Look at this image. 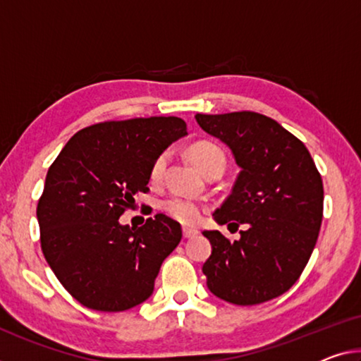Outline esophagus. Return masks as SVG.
Listing matches in <instances>:
<instances>
[{
	"mask_svg": "<svg viewBox=\"0 0 361 361\" xmlns=\"http://www.w3.org/2000/svg\"><path fill=\"white\" fill-rule=\"evenodd\" d=\"M197 234H198V231L193 229V227H184V229H182V235H184V238H192Z\"/></svg>",
	"mask_w": 361,
	"mask_h": 361,
	"instance_id": "esophagus-1",
	"label": "esophagus"
}]
</instances>
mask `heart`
Listing matches in <instances>:
<instances>
[{"mask_svg":"<svg viewBox=\"0 0 361 361\" xmlns=\"http://www.w3.org/2000/svg\"><path fill=\"white\" fill-rule=\"evenodd\" d=\"M188 154H190L193 163H195L204 174L223 173L226 168L224 149L213 142L202 140V142L193 143L190 149H188ZM168 163H169L168 152L158 154L157 159H154L152 164V168H149V180L154 182V184L161 182L166 173V168H168ZM163 208L171 218H174L179 221V223H184V224L198 223L203 213L202 204L197 203L195 200H190L180 195H173L166 198L163 202Z\"/></svg>","mask_w":361,"mask_h":361,"instance_id":"1","label":"heart"}]
</instances>
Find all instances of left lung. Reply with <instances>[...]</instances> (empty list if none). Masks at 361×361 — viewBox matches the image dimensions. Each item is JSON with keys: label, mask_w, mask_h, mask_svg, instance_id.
<instances>
[{"label": "left lung", "mask_w": 361, "mask_h": 361, "mask_svg": "<svg viewBox=\"0 0 361 361\" xmlns=\"http://www.w3.org/2000/svg\"><path fill=\"white\" fill-rule=\"evenodd\" d=\"M197 123L232 149L242 171L214 219L247 224L240 240L204 231L213 252L207 286L234 305L282 295L303 273L323 221V179L312 154L289 130L253 111L197 114Z\"/></svg>", "instance_id": "left-lung-1"}]
</instances>
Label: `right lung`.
I'll list each match as a JSON object with an SVG mask.
<instances>
[{"instance_id":"right-lung-1","label":"right lung","mask_w":361,"mask_h":361,"mask_svg":"<svg viewBox=\"0 0 361 361\" xmlns=\"http://www.w3.org/2000/svg\"><path fill=\"white\" fill-rule=\"evenodd\" d=\"M187 134L184 119L154 116L104 121L77 132L49 166L37 204L49 268L77 302L97 312H124L152 295L182 229L166 214L140 227L119 224L147 193L158 154Z\"/></svg>"}]
</instances>
